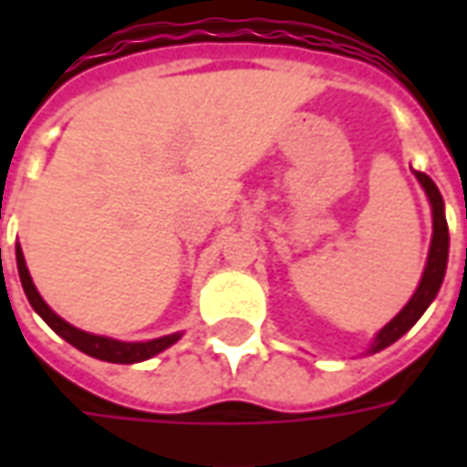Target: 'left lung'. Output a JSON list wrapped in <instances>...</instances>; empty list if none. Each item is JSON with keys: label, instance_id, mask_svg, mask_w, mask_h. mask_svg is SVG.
<instances>
[{"label": "left lung", "instance_id": "8db88e82", "mask_svg": "<svg viewBox=\"0 0 467 467\" xmlns=\"http://www.w3.org/2000/svg\"><path fill=\"white\" fill-rule=\"evenodd\" d=\"M415 177H418V182L422 184V190L428 194L432 210V243L431 253H428V265L422 270V280L415 295L408 300V305L402 307L400 313L395 315L390 323L375 335V343H372L370 352H378L395 343V340H400L402 335L420 320V315L428 310V305L435 300V295L441 290L445 267H448V244H451V237H448V223H445V204H442L441 192H438V187H435V182L428 174L415 172Z\"/></svg>", "mask_w": 467, "mask_h": 467}]
</instances>
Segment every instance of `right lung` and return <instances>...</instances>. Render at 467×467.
Segmentation results:
<instances>
[{
  "label": "right lung",
  "mask_w": 467,
  "mask_h": 467,
  "mask_svg": "<svg viewBox=\"0 0 467 467\" xmlns=\"http://www.w3.org/2000/svg\"><path fill=\"white\" fill-rule=\"evenodd\" d=\"M16 270H19V280H22V287H25L26 300L35 307V313L39 315L59 337H65L67 343L75 345L77 350L87 352V355H92L97 360L119 362V365H132V362L150 360L157 352L167 350L170 345H174L182 337L180 333H172L164 335V337H157V340H147V343H122V340H112V337H102V335L85 333V330H79L75 325H69L67 320H62V317L42 300V295L36 293V287L35 283H32V277H29L25 254L19 250V244H16Z\"/></svg>",
  "instance_id": "right-lung-1"
}]
</instances>
